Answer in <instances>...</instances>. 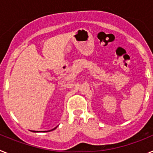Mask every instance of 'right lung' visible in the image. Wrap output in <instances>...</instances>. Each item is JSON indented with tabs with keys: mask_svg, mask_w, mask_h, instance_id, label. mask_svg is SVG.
<instances>
[{
	"mask_svg": "<svg viewBox=\"0 0 153 153\" xmlns=\"http://www.w3.org/2000/svg\"><path fill=\"white\" fill-rule=\"evenodd\" d=\"M57 127V126H56ZM56 127H55V128H53V129H51V130H48V131H44V132H51V131H53V130H54L55 129H56ZM33 132H36V131H33ZM37 132H38V131H37Z\"/></svg>",
	"mask_w": 153,
	"mask_h": 153,
	"instance_id": "right-lung-1",
	"label": "right lung"
}]
</instances>
